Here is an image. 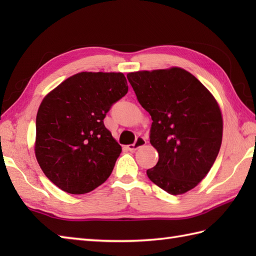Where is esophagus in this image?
<instances>
[{"mask_svg":"<svg viewBox=\"0 0 256 256\" xmlns=\"http://www.w3.org/2000/svg\"><path fill=\"white\" fill-rule=\"evenodd\" d=\"M146 144V140L144 138H138L136 142H135L134 144H131V145H128L126 148L130 150V152H135L138 148H142V146H144Z\"/></svg>","mask_w":256,"mask_h":256,"instance_id":"obj_1","label":"esophagus"}]
</instances>
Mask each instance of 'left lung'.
Segmentation results:
<instances>
[{"label": "left lung", "mask_w": 256, "mask_h": 256, "mask_svg": "<svg viewBox=\"0 0 256 256\" xmlns=\"http://www.w3.org/2000/svg\"><path fill=\"white\" fill-rule=\"evenodd\" d=\"M128 79L153 120L150 142L158 162L146 170L148 178L174 196L194 189L221 148L224 120L216 98L179 67L128 72Z\"/></svg>", "instance_id": "obj_1"}]
</instances>
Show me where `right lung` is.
<instances>
[{"label": "right lung", "mask_w": 256, "mask_h": 256, "mask_svg": "<svg viewBox=\"0 0 256 256\" xmlns=\"http://www.w3.org/2000/svg\"><path fill=\"white\" fill-rule=\"evenodd\" d=\"M128 90L122 72H84L42 99L36 116L35 156L58 188L86 194L111 175L122 148L103 118Z\"/></svg>", "instance_id": "1"}]
</instances>
